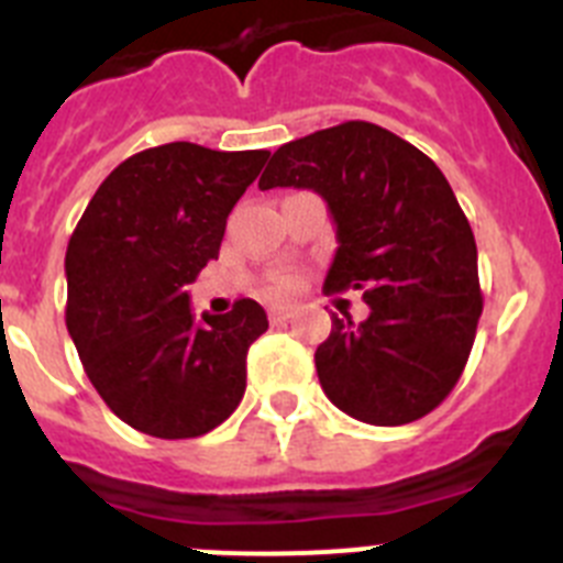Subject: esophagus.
I'll list each match as a JSON object with an SVG mask.
<instances>
[{
  "instance_id": "1",
  "label": "esophagus",
  "mask_w": 563,
  "mask_h": 563,
  "mask_svg": "<svg viewBox=\"0 0 563 563\" xmlns=\"http://www.w3.org/2000/svg\"><path fill=\"white\" fill-rule=\"evenodd\" d=\"M267 312H271V321H290L292 312H296V310H292V307H287V305H273Z\"/></svg>"
}]
</instances>
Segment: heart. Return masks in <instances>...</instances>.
<instances>
[{
	"mask_svg": "<svg viewBox=\"0 0 563 563\" xmlns=\"http://www.w3.org/2000/svg\"><path fill=\"white\" fill-rule=\"evenodd\" d=\"M301 285V278L296 276V273H290V271H282V273H276V276H273V292H282V296H285V292H292L296 290V287Z\"/></svg>",
	"mask_w": 563,
	"mask_h": 563,
	"instance_id": "1",
	"label": "heart"
}]
</instances>
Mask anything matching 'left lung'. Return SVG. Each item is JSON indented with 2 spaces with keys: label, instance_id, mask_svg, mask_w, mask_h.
Instances as JSON below:
<instances>
[{
  "label": "left lung",
  "instance_id": "8db88e82",
  "mask_svg": "<svg viewBox=\"0 0 563 563\" xmlns=\"http://www.w3.org/2000/svg\"><path fill=\"white\" fill-rule=\"evenodd\" d=\"M312 188L327 200L338 251L327 292L363 290L369 318L332 316L316 350L324 395L369 426L434 411L460 380L482 316L476 242L431 157L366 121L285 143L258 188Z\"/></svg>",
  "mask_w": 563,
  "mask_h": 563
}]
</instances>
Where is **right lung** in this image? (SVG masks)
Returning <instances> with one entry per match:
<instances>
[{
    "label": "right lung",
    "mask_w": 563,
    "mask_h": 563,
    "mask_svg": "<svg viewBox=\"0 0 563 563\" xmlns=\"http://www.w3.org/2000/svg\"><path fill=\"white\" fill-rule=\"evenodd\" d=\"M271 152L166 143L109 174L69 236L67 330L84 372L126 426L191 440L245 395V357L265 310L239 298L194 324L186 287L220 256L228 213Z\"/></svg>",
    "instance_id": "1"
}]
</instances>
